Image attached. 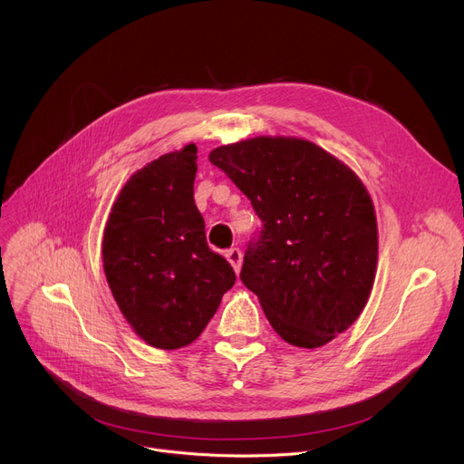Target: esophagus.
Masks as SVG:
<instances>
[{"instance_id":"1","label":"esophagus","mask_w":464,"mask_h":464,"mask_svg":"<svg viewBox=\"0 0 464 464\" xmlns=\"http://www.w3.org/2000/svg\"><path fill=\"white\" fill-rule=\"evenodd\" d=\"M226 257H227V261L231 263L235 273H238V271H240V265H242V254H240V250H238V248H231V250L226 252Z\"/></svg>"}]
</instances>
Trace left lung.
<instances>
[{"instance_id": "1", "label": "left lung", "mask_w": 464, "mask_h": 464, "mask_svg": "<svg viewBox=\"0 0 464 464\" xmlns=\"http://www.w3.org/2000/svg\"><path fill=\"white\" fill-rule=\"evenodd\" d=\"M210 163L235 182L261 219L240 280L285 343L320 348L369 301L378 226L367 188L310 140L256 137L218 146Z\"/></svg>"}]
</instances>
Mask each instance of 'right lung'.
I'll return each mask as SVG.
<instances>
[{"mask_svg":"<svg viewBox=\"0 0 464 464\" xmlns=\"http://www.w3.org/2000/svg\"><path fill=\"white\" fill-rule=\"evenodd\" d=\"M198 146L163 154L121 188L103 233V269L133 331L154 348L198 338L237 276L212 252L193 201Z\"/></svg>","mask_w":464,"mask_h":464,"instance_id":"add662e5","label":"right lung"}]
</instances>
